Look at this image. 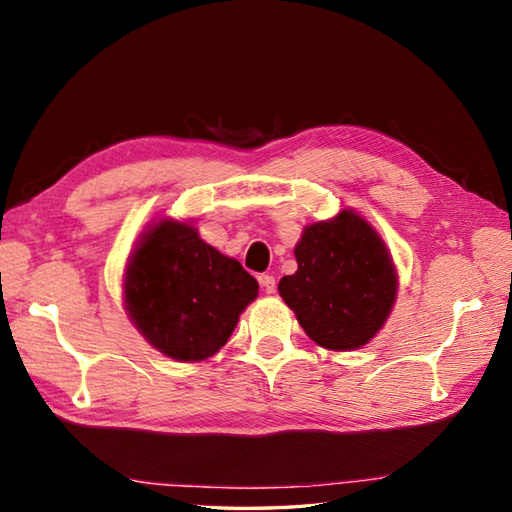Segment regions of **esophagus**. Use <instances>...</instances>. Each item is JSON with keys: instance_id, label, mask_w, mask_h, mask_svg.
I'll list each match as a JSON object with an SVG mask.
<instances>
[{"instance_id": "esophagus-1", "label": "esophagus", "mask_w": 512, "mask_h": 512, "mask_svg": "<svg viewBox=\"0 0 512 512\" xmlns=\"http://www.w3.org/2000/svg\"><path fill=\"white\" fill-rule=\"evenodd\" d=\"M259 284H262L266 295H273L277 284H275V277L273 275H259Z\"/></svg>"}]
</instances>
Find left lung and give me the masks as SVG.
Segmentation results:
<instances>
[{
	"instance_id": "obj_1",
	"label": "left lung",
	"mask_w": 512,
	"mask_h": 512,
	"mask_svg": "<svg viewBox=\"0 0 512 512\" xmlns=\"http://www.w3.org/2000/svg\"><path fill=\"white\" fill-rule=\"evenodd\" d=\"M297 273L281 277L279 295L303 332L334 352L367 345L396 301L398 275L383 239L361 215L343 209L303 228Z\"/></svg>"
}]
</instances>
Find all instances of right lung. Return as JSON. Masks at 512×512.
<instances>
[{"label":"right lung","mask_w":512,"mask_h":512,"mask_svg":"<svg viewBox=\"0 0 512 512\" xmlns=\"http://www.w3.org/2000/svg\"><path fill=\"white\" fill-rule=\"evenodd\" d=\"M123 288L136 330L173 361L198 363L226 345L259 284L189 222L162 217L129 255Z\"/></svg>","instance_id":"add662e5"}]
</instances>
